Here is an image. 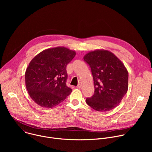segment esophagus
<instances>
[{"label":"esophagus","instance_id":"esophagus-1","mask_svg":"<svg viewBox=\"0 0 152 152\" xmlns=\"http://www.w3.org/2000/svg\"><path fill=\"white\" fill-rule=\"evenodd\" d=\"M82 83H79L77 85V88H79V89H80V88H82Z\"/></svg>","mask_w":152,"mask_h":152}]
</instances>
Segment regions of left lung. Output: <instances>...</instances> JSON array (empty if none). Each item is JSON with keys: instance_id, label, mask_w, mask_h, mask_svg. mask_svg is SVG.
<instances>
[{"instance_id": "left-lung-1", "label": "left lung", "mask_w": 152, "mask_h": 152, "mask_svg": "<svg viewBox=\"0 0 152 152\" xmlns=\"http://www.w3.org/2000/svg\"><path fill=\"white\" fill-rule=\"evenodd\" d=\"M91 70L94 93L86 102L97 111H110L122 100L128 89V72L112 52L96 50L83 57Z\"/></svg>"}]
</instances>
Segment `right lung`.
I'll return each mask as SVG.
<instances>
[{"mask_svg": "<svg viewBox=\"0 0 152 152\" xmlns=\"http://www.w3.org/2000/svg\"><path fill=\"white\" fill-rule=\"evenodd\" d=\"M75 55V51L56 47L44 50L31 60L25 72V84L37 104L53 107L70 95L72 90L66 85V67Z\"/></svg>", "mask_w": 152, "mask_h": 152, "instance_id": "add662e5", "label": "right lung"}]
</instances>
